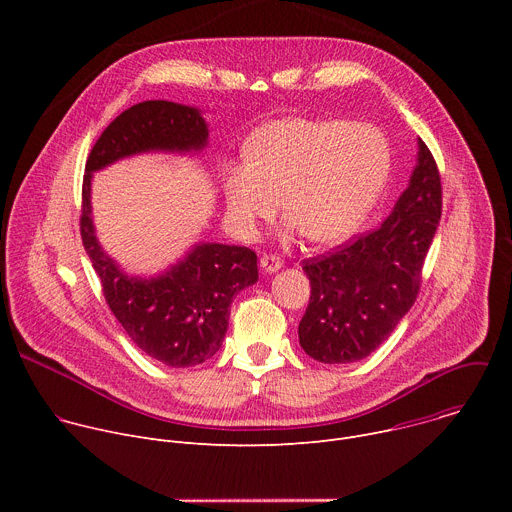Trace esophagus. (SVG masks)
<instances>
[{
	"label": "esophagus",
	"instance_id": "esophagus-1",
	"mask_svg": "<svg viewBox=\"0 0 512 512\" xmlns=\"http://www.w3.org/2000/svg\"><path fill=\"white\" fill-rule=\"evenodd\" d=\"M281 267H283L281 257H277V255H263V257H261V269H263L265 273H275V271L281 269Z\"/></svg>",
	"mask_w": 512,
	"mask_h": 512
}]
</instances>
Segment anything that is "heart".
Listing matches in <instances>:
<instances>
[{
  "label": "heart",
  "instance_id": "obj_1",
  "mask_svg": "<svg viewBox=\"0 0 512 512\" xmlns=\"http://www.w3.org/2000/svg\"><path fill=\"white\" fill-rule=\"evenodd\" d=\"M245 160L221 174L231 216L253 229L281 198L283 214L308 241L334 245L350 237L375 204L389 170L383 135L360 123L285 117L263 125Z\"/></svg>",
  "mask_w": 512,
  "mask_h": 512
}]
</instances>
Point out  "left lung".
I'll list each match as a JSON object with an SVG mask.
<instances>
[{"instance_id":"8db88e82","label":"left lung","mask_w":512,"mask_h":512,"mask_svg":"<svg viewBox=\"0 0 512 512\" xmlns=\"http://www.w3.org/2000/svg\"><path fill=\"white\" fill-rule=\"evenodd\" d=\"M409 186L385 223L304 261L310 304L300 344L314 360L346 364L375 352L415 304L421 269L442 216V180L419 139Z\"/></svg>"}]
</instances>
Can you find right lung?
Here are the masks:
<instances>
[{"instance_id":"add662e5","label":"right lung","mask_w":512,"mask_h":512,"mask_svg":"<svg viewBox=\"0 0 512 512\" xmlns=\"http://www.w3.org/2000/svg\"><path fill=\"white\" fill-rule=\"evenodd\" d=\"M206 141L208 127L198 109L143 101L107 125L93 145L83 178L81 237L107 306L139 350L174 369L194 367L223 346L233 298L259 279L257 255L247 247L198 243L160 275H127L97 241L91 180L93 172L117 160L145 152L196 154Z\"/></svg>"}]
</instances>
